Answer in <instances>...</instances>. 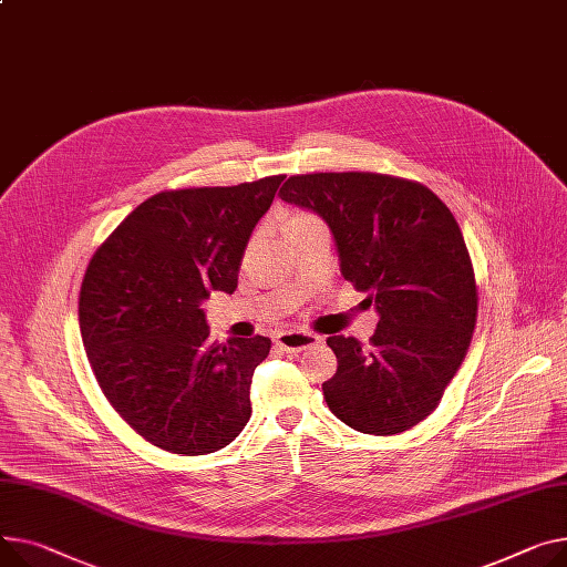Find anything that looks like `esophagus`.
Returning a JSON list of instances; mask_svg holds the SVG:
<instances>
[{"label":"esophagus","instance_id":"obj_1","mask_svg":"<svg viewBox=\"0 0 567 567\" xmlns=\"http://www.w3.org/2000/svg\"><path fill=\"white\" fill-rule=\"evenodd\" d=\"M319 342H321V337L306 332V330H285V332H278V337H276V344L289 353L306 351L310 347H317Z\"/></svg>","mask_w":567,"mask_h":567}]
</instances>
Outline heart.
Wrapping results in <instances>:
<instances>
[{
    "label": "heart",
    "mask_w": 567,
    "mask_h": 567,
    "mask_svg": "<svg viewBox=\"0 0 567 567\" xmlns=\"http://www.w3.org/2000/svg\"><path fill=\"white\" fill-rule=\"evenodd\" d=\"M321 223L319 216H315L312 212H303V209H296L287 216L285 220V233H291V230H300V228H310V225H317Z\"/></svg>",
    "instance_id": "obj_1"
}]
</instances>
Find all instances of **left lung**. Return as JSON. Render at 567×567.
I'll use <instances>...</instances> for the list:
<instances>
[{
    "label": "left lung",
    "mask_w": 567,
    "mask_h": 567,
    "mask_svg": "<svg viewBox=\"0 0 567 567\" xmlns=\"http://www.w3.org/2000/svg\"><path fill=\"white\" fill-rule=\"evenodd\" d=\"M278 196L328 223L344 280L367 291L381 317L369 349L328 337L337 355L323 383L328 408L369 435L417 426L456 375L476 326L474 267L454 214L429 186L383 173L291 175Z\"/></svg>",
    "instance_id": "8db88e82"
}]
</instances>
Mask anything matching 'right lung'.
I'll return each mask as SVG.
<instances>
[{
    "label": "right lung",
    "mask_w": 567,
    "mask_h": 567,
    "mask_svg": "<svg viewBox=\"0 0 567 567\" xmlns=\"http://www.w3.org/2000/svg\"><path fill=\"white\" fill-rule=\"evenodd\" d=\"M285 175L192 186L141 203L91 257L80 330L121 417L171 454L228 446L250 420V381L271 339L209 344L203 300L233 293L246 244Z\"/></svg>",
    "instance_id": "obj_1"
}]
</instances>
